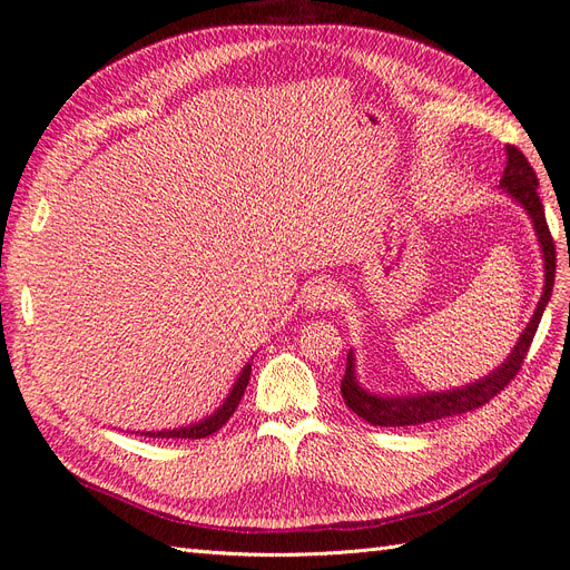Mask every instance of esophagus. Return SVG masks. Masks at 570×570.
Masks as SVG:
<instances>
[{"mask_svg": "<svg viewBox=\"0 0 570 570\" xmlns=\"http://www.w3.org/2000/svg\"><path fill=\"white\" fill-rule=\"evenodd\" d=\"M340 302V287L333 281H318L304 292V306L308 312H327Z\"/></svg>", "mask_w": 570, "mask_h": 570, "instance_id": "1", "label": "esophagus"}]
</instances>
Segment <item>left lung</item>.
Wrapping results in <instances>:
<instances>
[{
  "label": "left lung",
  "mask_w": 570,
  "mask_h": 570,
  "mask_svg": "<svg viewBox=\"0 0 570 570\" xmlns=\"http://www.w3.org/2000/svg\"><path fill=\"white\" fill-rule=\"evenodd\" d=\"M499 185H502V189H507V193L528 212L534 226V235H538V243L542 247V258H544V289L538 302V308H534L530 323L525 325L523 335L519 337V342H515L511 354L504 358V364L494 368L492 373H488L485 377H480V381L465 387L446 390V392H425V394H406V396H383L361 387L356 381L354 352H350L347 371H344L340 392H342L344 404H347L358 419L381 428H402V425H419V423H430L446 416H456V413H465L488 404L492 396L502 392L513 381L515 373L521 371L523 358L528 356V350H530V342L534 333H538L544 306L551 297V287H554L557 247L547 226L544 206L538 197V185H540L538 176H534L532 166L528 164V159L523 157V151L519 147L507 145V168Z\"/></svg>",
  "instance_id": "obj_1"
}]
</instances>
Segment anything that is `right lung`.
<instances>
[{
  "label": "right lung",
  "instance_id": "obj_1",
  "mask_svg": "<svg viewBox=\"0 0 570 570\" xmlns=\"http://www.w3.org/2000/svg\"><path fill=\"white\" fill-rule=\"evenodd\" d=\"M249 375H252V364H247L243 368V373H239V377L235 381L230 394L226 396V402H223V406H218L212 416H206L204 421L185 425V428H174V430H151V433H140V435H145V438H180V440H202V438L214 435L216 430L226 425L228 419L235 413L239 400H243V394L249 385Z\"/></svg>",
  "mask_w": 570,
  "mask_h": 570
}]
</instances>
